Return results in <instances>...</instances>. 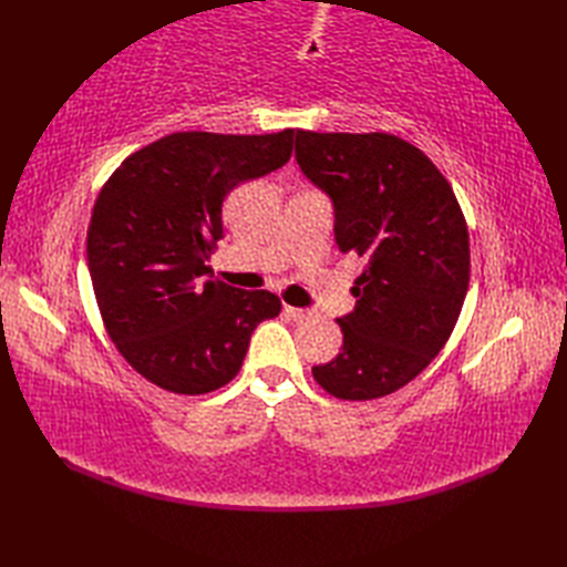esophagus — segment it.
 I'll use <instances>...</instances> for the list:
<instances>
[{
	"label": "esophagus",
	"instance_id": "obj_1",
	"mask_svg": "<svg viewBox=\"0 0 567 567\" xmlns=\"http://www.w3.org/2000/svg\"><path fill=\"white\" fill-rule=\"evenodd\" d=\"M285 311H287V317H292L295 321H305V319H309V317H311V311H309V309H302V307H290V305H285Z\"/></svg>",
	"mask_w": 567,
	"mask_h": 567
}]
</instances>
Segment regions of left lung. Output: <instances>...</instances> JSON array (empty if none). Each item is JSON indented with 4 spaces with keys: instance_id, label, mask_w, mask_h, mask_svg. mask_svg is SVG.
Wrapping results in <instances>:
<instances>
[{
    "instance_id": "1",
    "label": "left lung",
    "mask_w": 567,
    "mask_h": 567,
    "mask_svg": "<svg viewBox=\"0 0 567 567\" xmlns=\"http://www.w3.org/2000/svg\"><path fill=\"white\" fill-rule=\"evenodd\" d=\"M299 171L333 204L341 252L365 258L341 353L315 365L339 400H378L414 380L449 341L467 295L470 240L449 179L392 134L297 131Z\"/></svg>"
}]
</instances>
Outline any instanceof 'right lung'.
<instances>
[{"label": "right lung", "instance_id": "right-lung-1", "mask_svg": "<svg viewBox=\"0 0 567 567\" xmlns=\"http://www.w3.org/2000/svg\"><path fill=\"white\" fill-rule=\"evenodd\" d=\"M292 136L171 134L128 155L94 202L87 268L104 327L158 388H224L258 323L280 315L272 292L216 282L207 262L224 238V197L290 161Z\"/></svg>", "mask_w": 567, "mask_h": 567}]
</instances>
